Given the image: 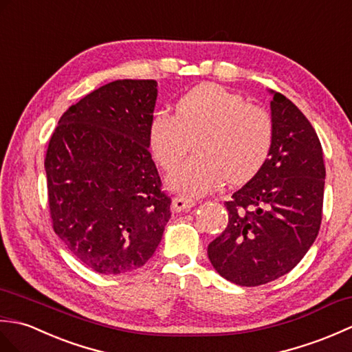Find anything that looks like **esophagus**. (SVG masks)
<instances>
[{
  "label": "esophagus",
  "instance_id": "1",
  "mask_svg": "<svg viewBox=\"0 0 352 352\" xmlns=\"http://www.w3.org/2000/svg\"><path fill=\"white\" fill-rule=\"evenodd\" d=\"M192 205H194V200L192 199L179 196V197L173 199V203H171V208H173L175 212H181V210H188Z\"/></svg>",
  "mask_w": 352,
  "mask_h": 352
}]
</instances>
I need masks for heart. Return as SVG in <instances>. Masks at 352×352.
<instances>
[{"label":"heart","instance_id":"b5f03b06","mask_svg":"<svg viewBox=\"0 0 352 352\" xmlns=\"http://www.w3.org/2000/svg\"><path fill=\"white\" fill-rule=\"evenodd\" d=\"M149 142L164 170L176 167L196 142L197 155L171 171L167 184L185 196H201L224 181L241 185L259 173L274 142V122L239 93L203 84L179 99L176 114L153 116Z\"/></svg>","mask_w":352,"mask_h":352}]
</instances>
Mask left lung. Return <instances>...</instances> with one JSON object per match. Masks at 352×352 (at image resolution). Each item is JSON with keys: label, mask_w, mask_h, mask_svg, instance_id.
I'll return each mask as SVG.
<instances>
[{"label": "left lung", "mask_w": 352, "mask_h": 352, "mask_svg": "<svg viewBox=\"0 0 352 352\" xmlns=\"http://www.w3.org/2000/svg\"><path fill=\"white\" fill-rule=\"evenodd\" d=\"M271 117L268 161L224 201L228 228L208 245L218 274L239 286L285 276L309 252L322 221L325 166L316 131L282 93H274Z\"/></svg>", "instance_id": "1"}]
</instances>
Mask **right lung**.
Instances as JSON below:
<instances>
[{
    "label": "right lung",
    "instance_id": "obj_1",
    "mask_svg": "<svg viewBox=\"0 0 352 352\" xmlns=\"http://www.w3.org/2000/svg\"><path fill=\"white\" fill-rule=\"evenodd\" d=\"M155 80L108 82L60 117L45 156L52 229L100 274L151 259L171 199L149 152Z\"/></svg>",
    "mask_w": 352,
    "mask_h": 352
}]
</instances>
